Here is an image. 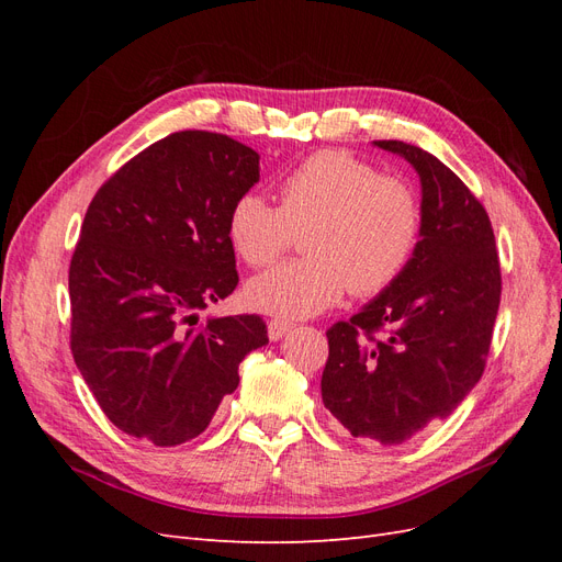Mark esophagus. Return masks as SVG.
Returning a JSON list of instances; mask_svg holds the SVG:
<instances>
[{
    "label": "esophagus",
    "mask_w": 562,
    "mask_h": 562,
    "mask_svg": "<svg viewBox=\"0 0 562 562\" xmlns=\"http://www.w3.org/2000/svg\"><path fill=\"white\" fill-rule=\"evenodd\" d=\"M293 328V323L291 321H285V318H271L269 323H267V333H269V339H281L288 330Z\"/></svg>",
    "instance_id": "esophagus-1"
}]
</instances>
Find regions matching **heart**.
<instances>
[{"instance_id":"1","label":"heart","mask_w":562,"mask_h":562,"mask_svg":"<svg viewBox=\"0 0 562 562\" xmlns=\"http://www.w3.org/2000/svg\"><path fill=\"white\" fill-rule=\"evenodd\" d=\"M424 209L413 182L380 173L345 149H321L279 182V209L255 192L232 203L227 236L250 267H267L302 234L307 258L255 277L250 307L300 318L347 293L372 297L411 267L422 241Z\"/></svg>"}]
</instances>
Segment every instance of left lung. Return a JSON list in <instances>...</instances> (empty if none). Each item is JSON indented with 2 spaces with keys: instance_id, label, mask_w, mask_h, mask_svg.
<instances>
[{
  "instance_id": "left-lung-1",
  "label": "left lung",
  "mask_w": 562,
  "mask_h": 562,
  "mask_svg": "<svg viewBox=\"0 0 562 562\" xmlns=\"http://www.w3.org/2000/svg\"><path fill=\"white\" fill-rule=\"evenodd\" d=\"M422 180V241L405 274L349 321L328 328L323 405L342 427L401 446L446 419L481 380L502 297L487 211L422 147L375 140Z\"/></svg>"
}]
</instances>
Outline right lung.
<instances>
[{
  "label": "right lung",
  "mask_w": 562,
  "mask_h": 562,
  "mask_svg": "<svg viewBox=\"0 0 562 562\" xmlns=\"http://www.w3.org/2000/svg\"><path fill=\"white\" fill-rule=\"evenodd\" d=\"M248 145L211 131L166 135L108 178L70 260V349L116 429L159 448L209 427L269 342L258 314L199 323L234 293L232 203L260 180Z\"/></svg>",
  "instance_id": "obj_1"
}]
</instances>
